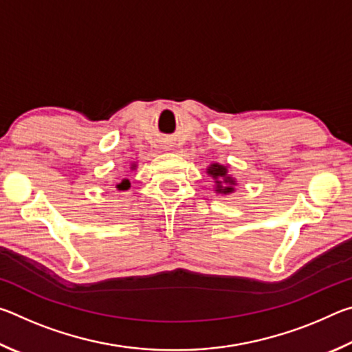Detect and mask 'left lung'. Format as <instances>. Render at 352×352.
<instances>
[{
	"label": "left lung",
	"mask_w": 352,
	"mask_h": 352,
	"mask_svg": "<svg viewBox=\"0 0 352 352\" xmlns=\"http://www.w3.org/2000/svg\"><path fill=\"white\" fill-rule=\"evenodd\" d=\"M228 166H223L220 163H211L206 168V174L214 180V190H216V194L228 195L236 190L234 188L237 182L233 175L228 174Z\"/></svg>",
	"instance_id": "obj_1"
}]
</instances>
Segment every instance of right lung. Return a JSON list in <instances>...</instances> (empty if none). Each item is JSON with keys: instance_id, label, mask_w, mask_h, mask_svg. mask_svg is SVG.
<instances>
[{"instance_id": "obj_1", "label": "right lung", "mask_w": 352, "mask_h": 352, "mask_svg": "<svg viewBox=\"0 0 352 352\" xmlns=\"http://www.w3.org/2000/svg\"><path fill=\"white\" fill-rule=\"evenodd\" d=\"M136 166H138L136 163H130V170H135ZM129 188H130V180H129V178H122V180L116 184V189L118 190H127Z\"/></svg>"}]
</instances>
